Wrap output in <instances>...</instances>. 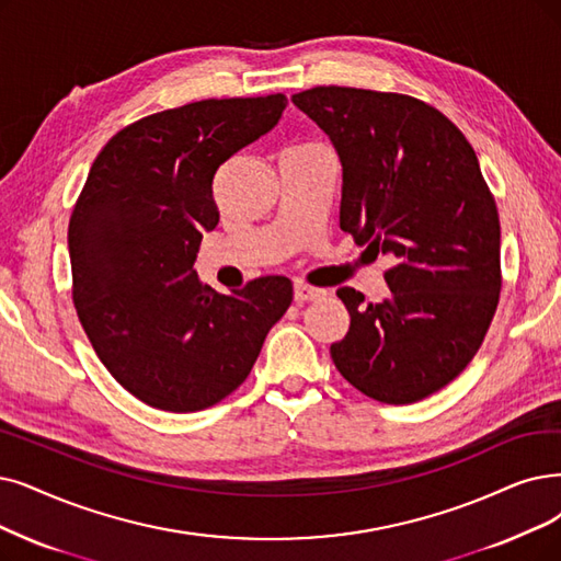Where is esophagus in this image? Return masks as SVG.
I'll return each mask as SVG.
<instances>
[{
	"label": "esophagus",
	"mask_w": 561,
	"mask_h": 561,
	"mask_svg": "<svg viewBox=\"0 0 561 561\" xmlns=\"http://www.w3.org/2000/svg\"><path fill=\"white\" fill-rule=\"evenodd\" d=\"M327 293L320 287H312V285H306V283H295V301L304 304V301H316L320 297H324Z\"/></svg>",
	"instance_id": "obj_1"
}]
</instances>
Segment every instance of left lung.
I'll use <instances>...</instances> for the list:
<instances>
[{"label":"left lung","instance_id":"left-lung-1","mask_svg":"<svg viewBox=\"0 0 561 561\" xmlns=\"http://www.w3.org/2000/svg\"><path fill=\"white\" fill-rule=\"evenodd\" d=\"M293 103L339 151L341 230L396 260L382 304L335 293L350 331L331 345L333 364L373 400L428 398L472 362L500 304V214L477 153L414 96L331 84Z\"/></svg>","mask_w":561,"mask_h":561}]
</instances>
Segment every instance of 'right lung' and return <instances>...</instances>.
<instances>
[{"label":"right lung","instance_id":"add662e5","mask_svg":"<svg viewBox=\"0 0 561 561\" xmlns=\"http://www.w3.org/2000/svg\"><path fill=\"white\" fill-rule=\"evenodd\" d=\"M287 99H207L122 128L89 170L69 222L73 304L117 382L165 412L207 410L249 377L293 304L262 276L218 295L195 274L218 226L214 174L272 130Z\"/></svg>","mask_w":561,"mask_h":561}]
</instances>
